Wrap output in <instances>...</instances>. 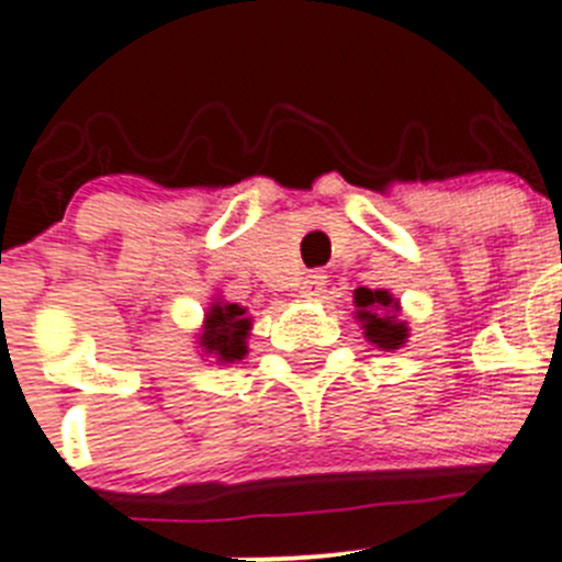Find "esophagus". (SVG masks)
Wrapping results in <instances>:
<instances>
[{
    "label": "esophagus",
    "instance_id": "obj_1",
    "mask_svg": "<svg viewBox=\"0 0 562 562\" xmlns=\"http://www.w3.org/2000/svg\"><path fill=\"white\" fill-rule=\"evenodd\" d=\"M326 292V276L323 272H315V276H306L301 286V297H308V301H315V297H323Z\"/></svg>",
    "mask_w": 562,
    "mask_h": 562
}]
</instances>
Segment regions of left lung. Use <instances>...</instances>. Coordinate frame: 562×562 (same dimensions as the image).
<instances>
[{
    "label": "left lung",
    "mask_w": 562,
    "mask_h": 562,
    "mask_svg": "<svg viewBox=\"0 0 562 562\" xmlns=\"http://www.w3.org/2000/svg\"><path fill=\"white\" fill-rule=\"evenodd\" d=\"M353 317L362 326L364 339L382 351H398L409 339V326L401 317V303L387 290H368L359 286L353 290Z\"/></svg>",
    "instance_id": "obj_1"
}]
</instances>
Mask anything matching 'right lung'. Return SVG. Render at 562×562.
I'll use <instances>...</instances> for the list:
<instances>
[{
  "instance_id": "right-lung-1",
  "label": "right lung",
  "mask_w": 562,
  "mask_h": 562,
  "mask_svg": "<svg viewBox=\"0 0 562 562\" xmlns=\"http://www.w3.org/2000/svg\"><path fill=\"white\" fill-rule=\"evenodd\" d=\"M254 328V317L247 315V306L225 301L214 295L205 306L203 326L198 328V348L205 362L234 364L247 357V337Z\"/></svg>"
}]
</instances>
